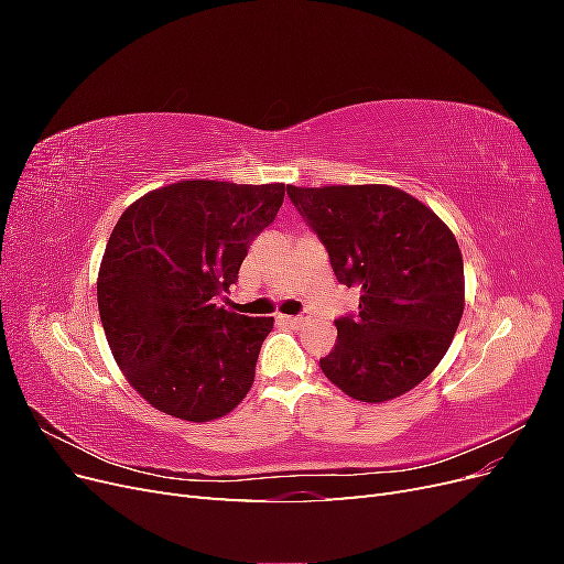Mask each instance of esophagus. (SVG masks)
I'll return each instance as SVG.
<instances>
[{"mask_svg":"<svg viewBox=\"0 0 564 564\" xmlns=\"http://www.w3.org/2000/svg\"><path fill=\"white\" fill-rule=\"evenodd\" d=\"M282 322H289V324H305L311 319L308 313H301V315H280Z\"/></svg>","mask_w":564,"mask_h":564,"instance_id":"esophagus-1","label":"esophagus"}]
</instances>
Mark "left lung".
Returning a JSON list of instances; mask_svg holds the SVG:
<instances>
[{"instance_id": "8db88e82", "label": "left lung", "mask_w": 564, "mask_h": 564, "mask_svg": "<svg viewBox=\"0 0 564 564\" xmlns=\"http://www.w3.org/2000/svg\"><path fill=\"white\" fill-rule=\"evenodd\" d=\"M329 251L340 284L360 289V313L336 319L338 338L319 367L360 402L416 388L449 350L466 305L454 232L400 187L286 185Z\"/></svg>"}]
</instances>
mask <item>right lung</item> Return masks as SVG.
Returning <instances> with one entry per match:
<instances>
[{
  "mask_svg": "<svg viewBox=\"0 0 564 564\" xmlns=\"http://www.w3.org/2000/svg\"><path fill=\"white\" fill-rule=\"evenodd\" d=\"M282 199L284 183L185 178L119 216L98 270V313L117 367L150 406L207 423L247 398L275 319L237 315L216 296Z\"/></svg>",
  "mask_w": 564,
  "mask_h": 564,
  "instance_id": "right-lung-1",
  "label": "right lung"
}]
</instances>
